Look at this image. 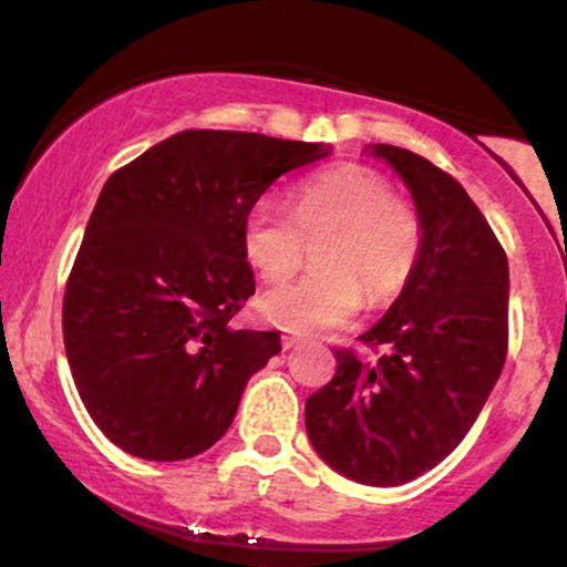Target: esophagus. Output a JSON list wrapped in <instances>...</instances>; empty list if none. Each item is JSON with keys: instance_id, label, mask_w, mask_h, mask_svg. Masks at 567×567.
I'll return each instance as SVG.
<instances>
[{"instance_id": "esophagus-1", "label": "esophagus", "mask_w": 567, "mask_h": 567, "mask_svg": "<svg viewBox=\"0 0 567 567\" xmlns=\"http://www.w3.org/2000/svg\"><path fill=\"white\" fill-rule=\"evenodd\" d=\"M298 341H301V338H298V336H290V333H285V336H282V347H285V349L298 347Z\"/></svg>"}]
</instances>
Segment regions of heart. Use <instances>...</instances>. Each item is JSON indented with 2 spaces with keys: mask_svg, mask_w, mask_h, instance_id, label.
<instances>
[{
  "mask_svg": "<svg viewBox=\"0 0 567 567\" xmlns=\"http://www.w3.org/2000/svg\"><path fill=\"white\" fill-rule=\"evenodd\" d=\"M317 246V269L266 292L261 315L290 333H322L354 320L362 298L381 306L415 275L424 252L419 210L394 197L381 173L362 165L336 167L303 181L292 194V216L261 199L243 224V252L266 282H285Z\"/></svg>",
  "mask_w": 567,
  "mask_h": 567,
  "instance_id": "1",
  "label": "heart"
}]
</instances>
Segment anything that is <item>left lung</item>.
I'll use <instances>...</instances> for the list:
<instances>
[{"instance_id": "left-lung-1", "label": "left lung", "mask_w": 567, "mask_h": 567, "mask_svg": "<svg viewBox=\"0 0 567 567\" xmlns=\"http://www.w3.org/2000/svg\"><path fill=\"white\" fill-rule=\"evenodd\" d=\"M400 173L424 224V252L392 309L360 341L362 362L333 349L336 375L306 400L311 445L343 477L402 485L466 437L509 347V264L480 207L451 173L375 143Z\"/></svg>"}]
</instances>
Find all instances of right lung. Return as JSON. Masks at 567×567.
<instances>
[{
    "instance_id": "add662e5",
    "label": "right lung",
    "mask_w": 567,
    "mask_h": 567,
    "mask_svg": "<svg viewBox=\"0 0 567 567\" xmlns=\"http://www.w3.org/2000/svg\"><path fill=\"white\" fill-rule=\"evenodd\" d=\"M322 143L184 130L103 186L63 296V343L90 419L116 447L184 461L224 437L277 330H234L256 292L243 224Z\"/></svg>"
}]
</instances>
